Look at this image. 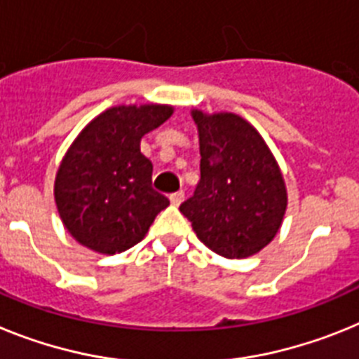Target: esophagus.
Here are the masks:
<instances>
[{
	"mask_svg": "<svg viewBox=\"0 0 359 359\" xmlns=\"http://www.w3.org/2000/svg\"><path fill=\"white\" fill-rule=\"evenodd\" d=\"M182 201H184V191H175L170 195V202L173 205H179Z\"/></svg>",
	"mask_w": 359,
	"mask_h": 359,
	"instance_id": "1",
	"label": "esophagus"
}]
</instances>
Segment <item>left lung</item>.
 Instances as JSON below:
<instances>
[{
  "label": "left lung",
  "mask_w": 359,
  "mask_h": 359,
  "mask_svg": "<svg viewBox=\"0 0 359 359\" xmlns=\"http://www.w3.org/2000/svg\"><path fill=\"white\" fill-rule=\"evenodd\" d=\"M201 139V180L180 211L202 244L245 258L278 233L287 208L280 168L267 144L235 114L193 111Z\"/></svg>",
  "instance_id": "left-lung-1"
}]
</instances>
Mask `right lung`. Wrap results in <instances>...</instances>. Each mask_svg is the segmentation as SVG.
<instances>
[{"label":"right lung","mask_w":359,"mask_h":359,"mask_svg":"<svg viewBox=\"0 0 359 359\" xmlns=\"http://www.w3.org/2000/svg\"><path fill=\"white\" fill-rule=\"evenodd\" d=\"M171 106H115L92 121L65 155L55 204L70 235L102 255L139 244L170 205L151 186L154 166L141 154L144 133L161 126Z\"/></svg>","instance_id":"right-lung-1"}]
</instances>
